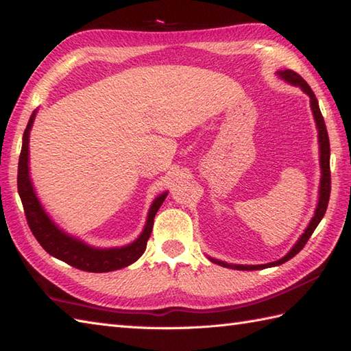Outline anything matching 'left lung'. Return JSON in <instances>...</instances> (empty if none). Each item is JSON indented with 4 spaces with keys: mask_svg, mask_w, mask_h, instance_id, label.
Listing matches in <instances>:
<instances>
[{
    "mask_svg": "<svg viewBox=\"0 0 351 351\" xmlns=\"http://www.w3.org/2000/svg\"><path fill=\"white\" fill-rule=\"evenodd\" d=\"M278 77L283 79L287 84H291L293 86H300L303 91L311 97V108L313 112V119L315 123H317V129H318V143H319V166H321V181H319V196H318V204L317 208H315V215L312 217V221L308 222L307 228L304 230L303 234L300 236L297 240V243L292 246V250L286 254L285 257H281L277 262L272 263H266V265H232V263H226L222 262V260L217 258H211L208 257L213 263L221 265L223 267H231V269H237V271H258V269H266V267H274L278 265H283L287 260H291L292 257L297 256V254L304 248V245L307 243V240L311 239L312 232L317 228L318 223L321 222V219L324 217L327 205H328V197H330V143H328V134L326 129V123L324 119H322V114L319 111V105L318 100L315 97L313 91L311 86L307 85V82L301 77L300 74H297L292 70H285V71H277Z\"/></svg>",
    "mask_w": 351,
    "mask_h": 351,
    "instance_id": "8db88e82",
    "label": "left lung"
}]
</instances>
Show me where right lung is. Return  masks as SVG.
Returning <instances> with one entry per match:
<instances>
[{"instance_id":"1","label":"right lung","mask_w":351,"mask_h":351,"mask_svg":"<svg viewBox=\"0 0 351 351\" xmlns=\"http://www.w3.org/2000/svg\"><path fill=\"white\" fill-rule=\"evenodd\" d=\"M38 111H33L27 128L23 135V147H21L19 164H18V193L23 202L25 211L27 223H29L33 236L36 237L40 246L62 262L77 267L80 271L86 272H111L121 269L136 262L143 252L146 251L147 240L150 232L154 228V219L156 211L167 197V191H164L160 196L155 197L147 213L146 225L141 231V234L136 237L132 243L120 246V248H95L85 243L74 236H70L62 228L54 223L53 219L48 216V213L44 210L39 197L34 191L32 178H30V167H29V141H30V130L33 126L34 117Z\"/></svg>"}]
</instances>
